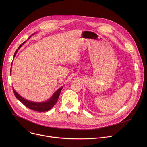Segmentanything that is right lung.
Returning <instances> with one entry per match:
<instances>
[{"label":"right lung","instance_id":"obj_1","mask_svg":"<svg viewBox=\"0 0 147 147\" xmlns=\"http://www.w3.org/2000/svg\"><path fill=\"white\" fill-rule=\"evenodd\" d=\"M35 33H34L31 36H32ZM30 36L28 39H30L31 38ZM26 42V41L24 42L23 43H22L21 44L19 47L18 48V49L16 51L14 55V57H15L17 52H18V49L22 47V46ZM12 66V63H11V65ZM11 67L10 69V74H11ZM63 88V87H60L59 89H58L53 94V95L47 100L45 101V102H32V101H30L28 100H27L26 99H24V98H23L22 96H21L14 89V88L13 87V92L15 96L16 97L17 99H18L21 102L23 103L26 107H27V108H28L30 109L34 110V111H36L38 112H45V111H48L49 109H51L56 104V103L57 102L58 98L59 97V95L60 94V92L61 91Z\"/></svg>","mask_w":147,"mask_h":147}]
</instances>
